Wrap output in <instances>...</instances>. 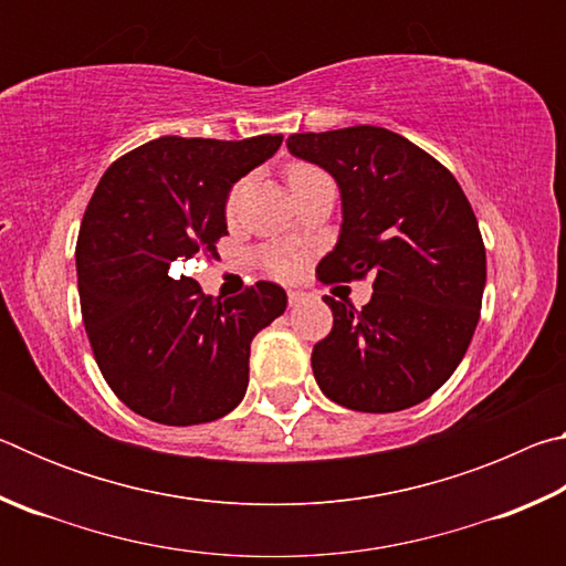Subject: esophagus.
<instances>
[{"instance_id": "34e87169", "label": "esophagus", "mask_w": 566, "mask_h": 566, "mask_svg": "<svg viewBox=\"0 0 566 566\" xmlns=\"http://www.w3.org/2000/svg\"><path fill=\"white\" fill-rule=\"evenodd\" d=\"M286 300H290V306H296V304H302L304 300H310V294L302 292V290H290V292H286Z\"/></svg>"}]
</instances>
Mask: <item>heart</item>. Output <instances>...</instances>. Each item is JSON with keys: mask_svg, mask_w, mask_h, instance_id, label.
<instances>
[{"mask_svg": "<svg viewBox=\"0 0 566 566\" xmlns=\"http://www.w3.org/2000/svg\"><path fill=\"white\" fill-rule=\"evenodd\" d=\"M310 171H314V169L306 167V165H292L290 169H286V181L292 185V181L302 179L304 175H310ZM239 197H242V185H237L232 191H229V199H227V212L229 214L237 212ZM262 266L272 276H276V280H292V276L296 274V256L290 252V249L272 247L262 254Z\"/></svg>", "mask_w": 566, "mask_h": 566, "instance_id": "b5f03b06", "label": "heart"}]
</instances>
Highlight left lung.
<instances>
[{
    "label": "left lung",
    "instance_id": "left-lung-1",
    "mask_svg": "<svg viewBox=\"0 0 566 566\" xmlns=\"http://www.w3.org/2000/svg\"><path fill=\"white\" fill-rule=\"evenodd\" d=\"M286 147L329 171L342 195L319 280L375 276L361 310L324 296L334 324L314 344V379L354 411L419 405L459 367L482 310L486 252L472 205L452 171L385 127L292 134Z\"/></svg>",
    "mask_w": 566,
    "mask_h": 566
}]
</instances>
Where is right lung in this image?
I'll list each match as a JSON object with an SVG mask.
<instances>
[{"mask_svg":"<svg viewBox=\"0 0 566 566\" xmlns=\"http://www.w3.org/2000/svg\"><path fill=\"white\" fill-rule=\"evenodd\" d=\"M282 134L242 142L159 137L104 171L76 239V282L94 359L132 411L169 427L214 421L242 401L249 347L284 314L280 284L202 292L179 262L217 252L234 181Z\"/></svg>","mask_w":566,"mask_h":566,"instance_id":"1","label":"right lung"}]
</instances>
